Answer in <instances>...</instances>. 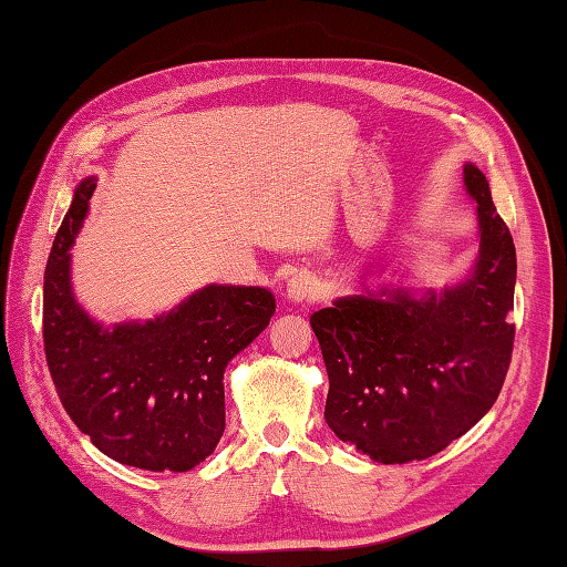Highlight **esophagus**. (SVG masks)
<instances>
[{
    "label": "esophagus",
    "mask_w": 567,
    "mask_h": 567,
    "mask_svg": "<svg viewBox=\"0 0 567 567\" xmlns=\"http://www.w3.org/2000/svg\"><path fill=\"white\" fill-rule=\"evenodd\" d=\"M286 296L293 302H315L317 296H320V286H317V279L306 271L293 274L286 284Z\"/></svg>",
    "instance_id": "34e87169"
}]
</instances>
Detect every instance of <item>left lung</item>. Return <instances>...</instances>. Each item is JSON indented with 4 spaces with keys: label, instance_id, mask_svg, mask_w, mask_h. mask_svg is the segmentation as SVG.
I'll return each instance as SVG.
<instances>
[{
    "label": "left lung",
    "instance_id": "left-lung-1",
    "mask_svg": "<svg viewBox=\"0 0 567 567\" xmlns=\"http://www.w3.org/2000/svg\"><path fill=\"white\" fill-rule=\"evenodd\" d=\"M476 199L481 255L443 296H349L310 324L329 375L324 421L382 464L427 460L474 427L498 399L513 361L517 257L488 179L464 165Z\"/></svg>",
    "mask_w": 567,
    "mask_h": 567
}]
</instances>
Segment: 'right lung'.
I'll return each instance as SVG.
<instances>
[{
  "mask_svg": "<svg viewBox=\"0 0 567 567\" xmlns=\"http://www.w3.org/2000/svg\"><path fill=\"white\" fill-rule=\"evenodd\" d=\"M93 189V177L76 187L45 267L43 343L54 390L107 457L146 472H189L226 431L224 370L267 329L274 296L257 286H206L146 324H95L69 286V247Z\"/></svg>",
  "mask_w": 567,
  "mask_h": 567,
  "instance_id": "add662e5",
  "label": "right lung"
}]
</instances>
